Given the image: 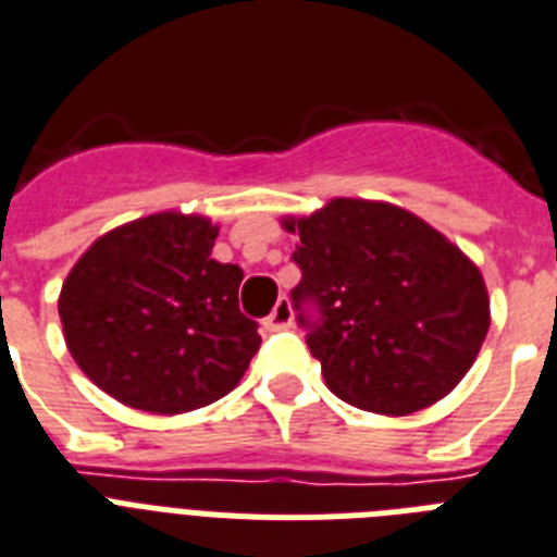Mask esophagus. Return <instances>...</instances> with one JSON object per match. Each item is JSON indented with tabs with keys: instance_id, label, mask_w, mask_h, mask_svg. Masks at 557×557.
<instances>
[{
	"instance_id": "esophagus-1",
	"label": "esophagus",
	"mask_w": 557,
	"mask_h": 557,
	"mask_svg": "<svg viewBox=\"0 0 557 557\" xmlns=\"http://www.w3.org/2000/svg\"><path fill=\"white\" fill-rule=\"evenodd\" d=\"M292 325V302L286 297H280L277 306L271 309L269 318L263 320L265 332H280V329H288Z\"/></svg>"
}]
</instances>
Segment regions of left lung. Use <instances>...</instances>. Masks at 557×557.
Instances as JSON below:
<instances>
[{
	"label": "left lung",
	"instance_id": "obj_1",
	"mask_svg": "<svg viewBox=\"0 0 557 557\" xmlns=\"http://www.w3.org/2000/svg\"><path fill=\"white\" fill-rule=\"evenodd\" d=\"M297 323L325 386L363 411L411 414L446 397L490 332V294L458 246L392 202H325L286 216Z\"/></svg>",
	"mask_w": 557,
	"mask_h": 557
}]
</instances>
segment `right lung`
<instances>
[{"instance_id": "add662e5", "label": "right lung", "mask_w": 557, "mask_h": 557, "mask_svg": "<svg viewBox=\"0 0 557 557\" xmlns=\"http://www.w3.org/2000/svg\"><path fill=\"white\" fill-rule=\"evenodd\" d=\"M216 225L162 211L102 234L62 283L76 366L131 409L183 414L225 397L260 349L243 269L211 260Z\"/></svg>"}]
</instances>
